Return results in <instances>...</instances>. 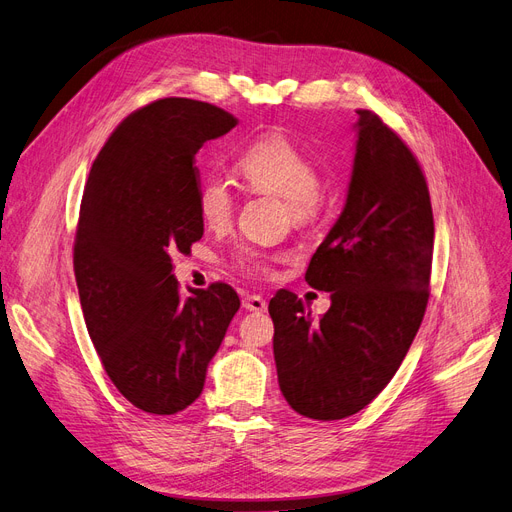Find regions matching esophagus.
Wrapping results in <instances>:
<instances>
[{
	"mask_svg": "<svg viewBox=\"0 0 512 512\" xmlns=\"http://www.w3.org/2000/svg\"><path fill=\"white\" fill-rule=\"evenodd\" d=\"M267 300H264L260 294H248L243 298V309L245 311H254V313H264L267 311Z\"/></svg>",
	"mask_w": 512,
	"mask_h": 512,
	"instance_id": "1",
	"label": "esophagus"
}]
</instances>
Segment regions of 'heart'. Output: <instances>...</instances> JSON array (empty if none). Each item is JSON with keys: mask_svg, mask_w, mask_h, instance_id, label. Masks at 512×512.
<instances>
[{"mask_svg": "<svg viewBox=\"0 0 512 512\" xmlns=\"http://www.w3.org/2000/svg\"><path fill=\"white\" fill-rule=\"evenodd\" d=\"M237 170L254 191L288 199L294 220H309L319 208V170L298 142L281 132L254 140L237 157ZM235 212V193L222 176L210 174L197 189V214L212 231L229 227ZM237 267L250 273H271L273 256L254 245H241Z\"/></svg>", "mask_w": 512, "mask_h": 512, "instance_id": "heart-1", "label": "heart"}]
</instances>
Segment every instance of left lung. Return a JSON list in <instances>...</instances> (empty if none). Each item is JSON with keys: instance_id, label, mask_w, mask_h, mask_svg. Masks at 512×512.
<instances>
[{"instance_id": "1", "label": "left lung", "mask_w": 512, "mask_h": 512, "mask_svg": "<svg viewBox=\"0 0 512 512\" xmlns=\"http://www.w3.org/2000/svg\"><path fill=\"white\" fill-rule=\"evenodd\" d=\"M357 115L344 210L304 275L332 306L313 321L288 290L269 302L281 393L294 412L323 422L357 414L391 382L431 283L435 222L420 163L376 113Z\"/></svg>"}]
</instances>
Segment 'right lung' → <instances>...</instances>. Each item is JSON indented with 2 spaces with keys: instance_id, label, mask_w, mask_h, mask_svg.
I'll return each mask as SVG.
<instances>
[{
  "instance_id": "obj_1",
  "label": "right lung",
  "mask_w": 512,
  "mask_h": 512,
  "mask_svg": "<svg viewBox=\"0 0 512 512\" xmlns=\"http://www.w3.org/2000/svg\"><path fill=\"white\" fill-rule=\"evenodd\" d=\"M235 126L210 102L155 100L121 121L92 163L73 245L79 302L107 376L142 412L170 416L201 395L239 311L231 285L185 298L172 275V256L203 235L195 155Z\"/></svg>"
}]
</instances>
